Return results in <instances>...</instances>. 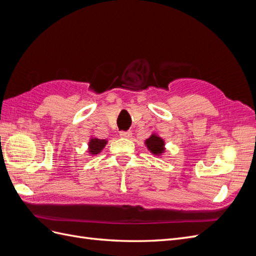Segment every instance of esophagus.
Listing matches in <instances>:
<instances>
[{"instance_id": "34e87169", "label": "esophagus", "mask_w": 256, "mask_h": 256, "mask_svg": "<svg viewBox=\"0 0 256 256\" xmlns=\"http://www.w3.org/2000/svg\"><path fill=\"white\" fill-rule=\"evenodd\" d=\"M120 136L122 138H129L131 136H132V134H131V131H120Z\"/></svg>"}]
</instances>
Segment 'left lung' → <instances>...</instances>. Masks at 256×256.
I'll return each mask as SVG.
<instances>
[{"label":"left lung","instance_id":"obj_1","mask_svg":"<svg viewBox=\"0 0 256 256\" xmlns=\"http://www.w3.org/2000/svg\"><path fill=\"white\" fill-rule=\"evenodd\" d=\"M145 143H146V146L148 147V150L154 154H159L164 150V140L154 134H152L150 138H147Z\"/></svg>","mask_w":256,"mask_h":256}]
</instances>
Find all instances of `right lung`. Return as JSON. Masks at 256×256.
Listing matches in <instances>:
<instances>
[{"instance_id":"add662e5","label":"right lung","mask_w":256,"mask_h":256,"mask_svg":"<svg viewBox=\"0 0 256 256\" xmlns=\"http://www.w3.org/2000/svg\"><path fill=\"white\" fill-rule=\"evenodd\" d=\"M106 141L104 140H100V138H92L88 146H90V152L92 154H97L98 152H100V150H102L104 145H106Z\"/></svg>"}]
</instances>
